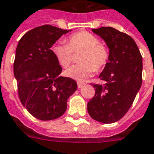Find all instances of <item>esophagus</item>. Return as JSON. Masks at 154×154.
I'll use <instances>...</instances> for the list:
<instances>
[{"mask_svg": "<svg viewBox=\"0 0 154 154\" xmlns=\"http://www.w3.org/2000/svg\"><path fill=\"white\" fill-rule=\"evenodd\" d=\"M83 86H84V84H82V83H80V82L77 83V87H78V88H79V89L82 88V87Z\"/></svg>", "mask_w": 154, "mask_h": 154, "instance_id": "esophagus-1", "label": "esophagus"}]
</instances>
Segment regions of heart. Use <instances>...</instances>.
Here are the masks:
<instances>
[{"mask_svg": "<svg viewBox=\"0 0 154 154\" xmlns=\"http://www.w3.org/2000/svg\"><path fill=\"white\" fill-rule=\"evenodd\" d=\"M66 42L67 45L55 44L51 50L58 63L63 68L70 65L73 54L82 53L79 56L81 64L72 66L64 72L68 78L83 82L94 70L102 69L109 61V50L94 34L88 32H75L68 36Z\"/></svg>", "mask_w": 154, "mask_h": 154, "instance_id": "1", "label": "heart"}]
</instances>
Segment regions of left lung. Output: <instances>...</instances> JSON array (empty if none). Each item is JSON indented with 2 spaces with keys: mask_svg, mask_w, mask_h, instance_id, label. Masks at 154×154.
<instances>
[{
  "mask_svg": "<svg viewBox=\"0 0 154 154\" xmlns=\"http://www.w3.org/2000/svg\"><path fill=\"white\" fill-rule=\"evenodd\" d=\"M109 49L100 78L105 83L91 84L94 96L87 103L90 116L102 123H113L131 107L142 84V56L131 36L111 27L92 29Z\"/></svg>",
  "mask_w": 154,
  "mask_h": 154,
  "instance_id": "8db88e82",
  "label": "left lung"
}]
</instances>
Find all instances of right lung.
Listing matches in <instances>:
<instances>
[{
    "mask_svg": "<svg viewBox=\"0 0 154 154\" xmlns=\"http://www.w3.org/2000/svg\"><path fill=\"white\" fill-rule=\"evenodd\" d=\"M68 32L42 25L28 31L17 45L14 74L19 100L39 120L61 117L67 109V100L77 88L76 81L60 77L62 68L51 50L57 40Z\"/></svg>",
    "mask_w": 154,
    "mask_h": 154,
    "instance_id": "obj_1",
    "label": "right lung"
}]
</instances>
